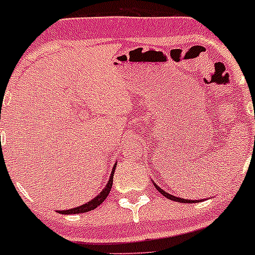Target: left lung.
Wrapping results in <instances>:
<instances>
[{
  "instance_id": "left-lung-1",
  "label": "left lung",
  "mask_w": 255,
  "mask_h": 255,
  "mask_svg": "<svg viewBox=\"0 0 255 255\" xmlns=\"http://www.w3.org/2000/svg\"><path fill=\"white\" fill-rule=\"evenodd\" d=\"M154 186H155L156 189L159 190V192H160V194L163 195V196L168 197V199L173 200V201H176V202H184V204H191V202H195V200H184V199H181V197H175V196H173V195L168 194V192H165V191H164V190H161L160 187H159V186H156L155 184H154Z\"/></svg>"
}]
</instances>
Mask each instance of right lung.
<instances>
[{"label": "right lung", "instance_id": "right-lung-1", "mask_svg": "<svg viewBox=\"0 0 255 255\" xmlns=\"http://www.w3.org/2000/svg\"><path fill=\"white\" fill-rule=\"evenodd\" d=\"M116 168V166H115ZM113 168V169H115ZM113 173L115 171H112L111 174V177H110L109 182H107L106 187L104 189V191L100 192L99 196L95 197L94 200H91L90 202H87V204L82 205V206H79V207H75V208H71V210H65V211H58V212L63 213V215H76V213H84V212H89V211L94 210V208H96L97 206H100V205L102 204V202L106 200V197L109 196L110 191H111L112 189V182H113Z\"/></svg>", "mask_w": 255, "mask_h": 255}]
</instances>
